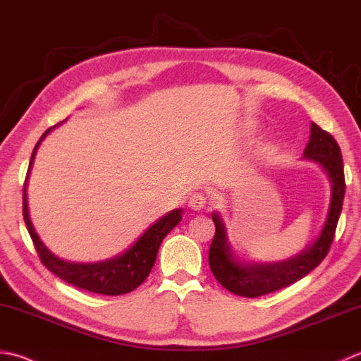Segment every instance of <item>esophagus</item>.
Here are the masks:
<instances>
[{
    "mask_svg": "<svg viewBox=\"0 0 361 361\" xmlns=\"http://www.w3.org/2000/svg\"><path fill=\"white\" fill-rule=\"evenodd\" d=\"M188 203H189V208L199 211L204 207V204H207V197H204L202 192H194L189 197Z\"/></svg>",
    "mask_w": 361,
    "mask_h": 361,
    "instance_id": "obj_1",
    "label": "esophagus"
}]
</instances>
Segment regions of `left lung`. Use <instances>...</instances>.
I'll return each mask as SVG.
<instances>
[{
  "label": "left lung",
  "mask_w": 361,
  "mask_h": 361,
  "mask_svg": "<svg viewBox=\"0 0 361 361\" xmlns=\"http://www.w3.org/2000/svg\"><path fill=\"white\" fill-rule=\"evenodd\" d=\"M310 131L312 134L303 150V159L319 164L331 183L330 207L321 235L295 257L277 263H252V261L245 263L238 259L233 252L222 217L214 211L213 221L216 224V233L209 247V267L219 283L233 294L243 298H259L279 291L312 272L321 264L330 250L345 192L344 164L340 145L331 134L319 128L316 123H312Z\"/></svg>",
  "instance_id": "left-lung-1"
}]
</instances>
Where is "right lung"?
<instances>
[{
    "instance_id": "add662e5",
    "label": "right lung",
    "mask_w": 361,
    "mask_h": 361,
    "mask_svg": "<svg viewBox=\"0 0 361 361\" xmlns=\"http://www.w3.org/2000/svg\"><path fill=\"white\" fill-rule=\"evenodd\" d=\"M53 128L54 126L48 128L42 134L39 142L35 144L23 186V217L35 250L39 253V258L47 269L51 271L56 277H59L61 280L67 281V283L76 288L104 295H120L131 293L133 289L142 285V281L148 277V274H150L154 264V259H157L162 239L167 236L169 231L180 224L183 209H173L166 216H162L159 221L150 225V227L140 235V238L128 250H125L123 253H120V255L114 258L98 261V263H70V261H63L58 258L54 253L47 249V245L44 243L40 241L39 235L32 227L30 209H27L26 194L27 180H30L35 153H37V148L40 147L42 140L47 137V134Z\"/></svg>"
}]
</instances>
